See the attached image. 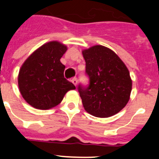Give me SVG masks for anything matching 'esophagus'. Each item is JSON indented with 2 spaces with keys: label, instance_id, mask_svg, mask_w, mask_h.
<instances>
[{
  "label": "esophagus",
  "instance_id": "obj_1",
  "mask_svg": "<svg viewBox=\"0 0 159 159\" xmlns=\"http://www.w3.org/2000/svg\"><path fill=\"white\" fill-rule=\"evenodd\" d=\"M71 82H72V84L75 85V86H76L77 85V78L76 77H74V78H72V80H71Z\"/></svg>",
  "mask_w": 159,
  "mask_h": 159
}]
</instances>
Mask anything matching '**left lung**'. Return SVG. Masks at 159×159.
I'll return each mask as SVG.
<instances>
[{
    "label": "left lung",
    "mask_w": 159,
    "mask_h": 159,
    "mask_svg": "<svg viewBox=\"0 0 159 159\" xmlns=\"http://www.w3.org/2000/svg\"><path fill=\"white\" fill-rule=\"evenodd\" d=\"M86 62L87 86L79 84L84 109L95 117L107 118L119 112L129 101L132 81L127 67L116 53L102 45L83 51Z\"/></svg>",
    "instance_id": "obj_1"
}]
</instances>
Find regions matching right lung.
<instances>
[{
  "instance_id": "1",
  "label": "right lung",
  "mask_w": 159,
  "mask_h": 159,
  "mask_svg": "<svg viewBox=\"0 0 159 159\" xmlns=\"http://www.w3.org/2000/svg\"><path fill=\"white\" fill-rule=\"evenodd\" d=\"M67 47L49 42L36 50L20 70L18 85L25 101L33 107L47 110L58 105L75 85L64 78L65 66L60 58Z\"/></svg>"
}]
</instances>
